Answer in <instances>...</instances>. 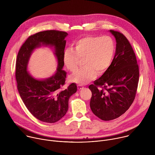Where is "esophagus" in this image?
<instances>
[{"label": "esophagus", "mask_w": 155, "mask_h": 155, "mask_svg": "<svg viewBox=\"0 0 155 155\" xmlns=\"http://www.w3.org/2000/svg\"><path fill=\"white\" fill-rule=\"evenodd\" d=\"M77 87H78V90H81V89H83V88L84 87L83 86V85H81V84H78V85H77Z\"/></svg>", "instance_id": "1"}]
</instances>
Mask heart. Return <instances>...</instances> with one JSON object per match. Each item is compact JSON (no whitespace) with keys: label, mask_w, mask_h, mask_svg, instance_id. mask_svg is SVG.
Listing matches in <instances>:
<instances>
[{"label":"heart","mask_w":155,"mask_h":155,"mask_svg":"<svg viewBox=\"0 0 155 155\" xmlns=\"http://www.w3.org/2000/svg\"><path fill=\"white\" fill-rule=\"evenodd\" d=\"M74 45V50L68 48L64 52V65L71 72H75L80 60L83 59L84 68L70 77L73 82L80 84L88 83L96 74H104L112 62L115 46L110 37L87 35L77 40Z\"/></svg>","instance_id":"b5f03b06"}]
</instances>
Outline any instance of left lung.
I'll list each match as a JSON object with an SVG mask.
<instances>
[{"label": "left lung", "mask_w": 155, "mask_h": 155, "mask_svg": "<svg viewBox=\"0 0 155 155\" xmlns=\"http://www.w3.org/2000/svg\"><path fill=\"white\" fill-rule=\"evenodd\" d=\"M117 41L114 58L107 71L89 86L93 113L104 121L116 119L133 102L139 83V70L135 53L121 32L110 30Z\"/></svg>", "instance_id": "left-lung-1"}]
</instances>
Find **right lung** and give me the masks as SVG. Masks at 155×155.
Wrapping results in <instances>:
<instances>
[{"label": "right lung", "mask_w": 155, "mask_h": 155, "mask_svg": "<svg viewBox=\"0 0 155 155\" xmlns=\"http://www.w3.org/2000/svg\"><path fill=\"white\" fill-rule=\"evenodd\" d=\"M67 35L66 32L56 30L35 33L27 38L17 55L15 77L19 94L31 114L43 122L53 123L61 120L68 110L69 97L77 90L74 83L63 88L67 74L62 69ZM41 45L54 46L58 62L55 74L43 81L34 79L27 71L31 53Z\"/></svg>", "instance_id": "1"}]
</instances>
